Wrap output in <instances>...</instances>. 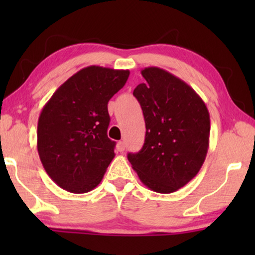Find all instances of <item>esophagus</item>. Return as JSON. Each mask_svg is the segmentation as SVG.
Instances as JSON below:
<instances>
[{
  "instance_id": "esophagus-1",
  "label": "esophagus",
  "mask_w": 255,
  "mask_h": 255,
  "mask_svg": "<svg viewBox=\"0 0 255 255\" xmlns=\"http://www.w3.org/2000/svg\"><path fill=\"white\" fill-rule=\"evenodd\" d=\"M116 147H117V149L120 152H124L125 147H127V144H125V141H118L117 145H116Z\"/></svg>"
}]
</instances>
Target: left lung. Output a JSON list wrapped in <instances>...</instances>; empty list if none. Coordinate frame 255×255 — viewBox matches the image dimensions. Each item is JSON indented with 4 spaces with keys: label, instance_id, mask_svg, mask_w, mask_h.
Wrapping results in <instances>:
<instances>
[{
    "label": "left lung",
    "instance_id": "obj_1",
    "mask_svg": "<svg viewBox=\"0 0 255 255\" xmlns=\"http://www.w3.org/2000/svg\"><path fill=\"white\" fill-rule=\"evenodd\" d=\"M146 80L133 95L146 125L145 142L128 159L149 189L170 194L200 172L209 148L210 116L189 85L158 67L141 71Z\"/></svg>",
    "mask_w": 255,
    "mask_h": 255
}]
</instances>
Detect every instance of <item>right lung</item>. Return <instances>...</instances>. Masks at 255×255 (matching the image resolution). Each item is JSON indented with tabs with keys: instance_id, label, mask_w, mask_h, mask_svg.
<instances>
[{
	"instance_id": "obj_1",
	"label": "right lung",
	"mask_w": 255,
	"mask_h": 255,
	"mask_svg": "<svg viewBox=\"0 0 255 255\" xmlns=\"http://www.w3.org/2000/svg\"><path fill=\"white\" fill-rule=\"evenodd\" d=\"M130 72L89 66L65 81L38 120L37 147L48 176L62 189L88 193L97 187L115 158L108 138V102Z\"/></svg>"
}]
</instances>
